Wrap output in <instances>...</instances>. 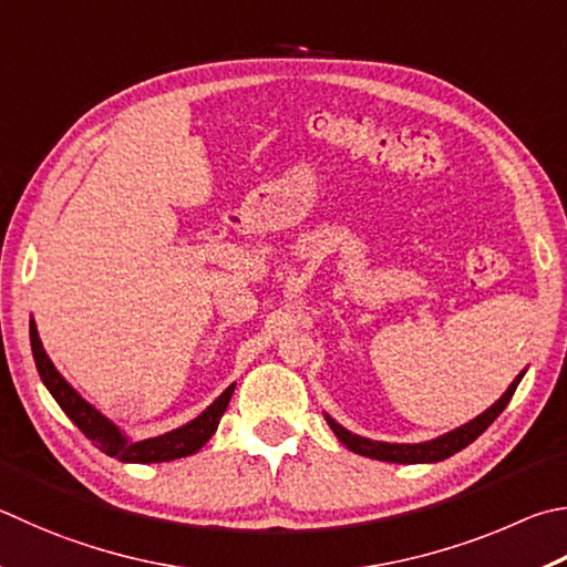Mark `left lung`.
<instances>
[{"label":"left lung","instance_id":"left-lung-1","mask_svg":"<svg viewBox=\"0 0 567 567\" xmlns=\"http://www.w3.org/2000/svg\"><path fill=\"white\" fill-rule=\"evenodd\" d=\"M523 374H526V372H520L516 379H513V384L506 389V394H503L491 409L483 411V414H478L476 419L468 421V424L449 431V434H444V436L424 441V444H386V441H372V439L352 434V431H347L344 426H339L332 416H324V419H327L329 429H332L337 434V439L342 441V444L349 451H354V454H359V456L389 461V463H436V461H444L449 456L458 454L461 449H466L468 444H473V441H476L483 434V431H486L493 424V421L498 419L501 411L508 406L511 396L516 394Z\"/></svg>","mask_w":567,"mask_h":567}]
</instances>
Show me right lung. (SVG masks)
<instances>
[{
	"label": "right lung",
	"instance_id": "add662e5",
	"mask_svg": "<svg viewBox=\"0 0 567 567\" xmlns=\"http://www.w3.org/2000/svg\"><path fill=\"white\" fill-rule=\"evenodd\" d=\"M29 339H32V352H34V362H37V372L41 377V382H44V386L49 389V394L56 399V404L64 409V414L81 429V434H84L89 441H94V446L99 451H104L106 456H113L126 463H161V461H173V458L195 454V451L208 444L210 436L215 434V429H218L235 391V384H230L208 409L203 411L200 416H195L181 429H173L168 434H161L153 439L131 441L116 424H113V421H109L104 414H101L99 409L91 406L86 399H81L79 391L56 372V367L51 364L44 347H41L34 319L29 322Z\"/></svg>",
	"mask_w": 567,
	"mask_h": 567
}]
</instances>
